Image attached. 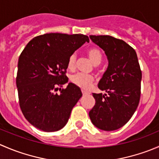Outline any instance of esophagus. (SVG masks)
<instances>
[{
    "label": "esophagus",
    "instance_id": "34e87169",
    "mask_svg": "<svg viewBox=\"0 0 159 159\" xmlns=\"http://www.w3.org/2000/svg\"><path fill=\"white\" fill-rule=\"evenodd\" d=\"M82 94H83V95H87V94H89V93L87 92V91H83L82 90Z\"/></svg>",
    "mask_w": 159,
    "mask_h": 159
}]
</instances>
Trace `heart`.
Listing matches in <instances>:
<instances>
[{
  "instance_id": "1",
  "label": "heart",
  "mask_w": 159,
  "mask_h": 159,
  "mask_svg": "<svg viewBox=\"0 0 159 159\" xmlns=\"http://www.w3.org/2000/svg\"><path fill=\"white\" fill-rule=\"evenodd\" d=\"M87 54L89 59L94 65H97L102 62V53L98 48H91L87 51ZM76 63V55L75 54H70L68 60V69L73 70ZM94 77L91 75L83 73H77L72 75L70 78V81L72 84L84 90L89 89L94 82Z\"/></svg>"
}]
</instances>
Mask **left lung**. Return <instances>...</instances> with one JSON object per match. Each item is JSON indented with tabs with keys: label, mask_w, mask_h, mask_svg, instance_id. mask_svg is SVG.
<instances>
[{
	"label": "left lung",
	"mask_w": 159,
	"mask_h": 159,
	"mask_svg": "<svg viewBox=\"0 0 159 159\" xmlns=\"http://www.w3.org/2000/svg\"><path fill=\"white\" fill-rule=\"evenodd\" d=\"M90 38L105 51L108 66L98 85L107 94H93L95 105L89 117L98 129L114 131L124 126L137 109L142 70L135 51L124 41L109 35Z\"/></svg>",
	"instance_id": "8db88e82"
}]
</instances>
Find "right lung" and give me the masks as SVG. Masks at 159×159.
Wrapping results in <instances>:
<instances>
[{
    "mask_svg": "<svg viewBox=\"0 0 159 159\" xmlns=\"http://www.w3.org/2000/svg\"><path fill=\"white\" fill-rule=\"evenodd\" d=\"M85 42L89 38L84 34H44L30 41L20 54L16 78L19 105L37 129L51 132L68 122L82 93L72 83L61 88L68 81V57Z\"/></svg>",
    "mask_w": 159,
    "mask_h": 159,
    "instance_id": "obj_1",
    "label": "right lung"
}]
</instances>
